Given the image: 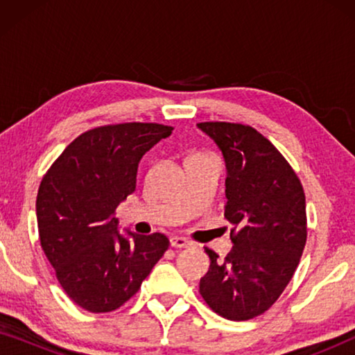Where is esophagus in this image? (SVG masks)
<instances>
[{
	"mask_svg": "<svg viewBox=\"0 0 355 355\" xmlns=\"http://www.w3.org/2000/svg\"><path fill=\"white\" fill-rule=\"evenodd\" d=\"M169 244H171V247H176V249H184V247L191 245V242H189L187 239H184V237L173 236V237H169Z\"/></svg>",
	"mask_w": 355,
	"mask_h": 355,
	"instance_id": "1",
	"label": "esophagus"
}]
</instances>
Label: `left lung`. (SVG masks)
I'll list each match as a JSON object with an SVG mask.
<instances>
[{
    "instance_id": "left-lung-1",
    "label": "left lung",
    "mask_w": 355,
    "mask_h": 355,
    "mask_svg": "<svg viewBox=\"0 0 355 355\" xmlns=\"http://www.w3.org/2000/svg\"><path fill=\"white\" fill-rule=\"evenodd\" d=\"M226 163L225 218L232 250L211 249L200 294L213 312L244 322L273 305L297 268L307 241L305 193L297 174L273 144L250 125L198 123Z\"/></svg>"
}]
</instances>
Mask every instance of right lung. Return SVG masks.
<instances>
[{
	"label": "right lung",
	"instance_id": "obj_1",
	"mask_svg": "<svg viewBox=\"0 0 355 355\" xmlns=\"http://www.w3.org/2000/svg\"><path fill=\"white\" fill-rule=\"evenodd\" d=\"M173 128L124 123L87 130L67 145L37 193L42 249L72 302L92 313L119 309L168 250L162 232H118L114 211L135 191L139 162Z\"/></svg>",
	"mask_w": 355,
	"mask_h": 355
}]
</instances>
